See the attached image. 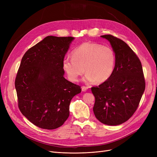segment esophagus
I'll return each instance as SVG.
<instances>
[{"label":"esophagus","instance_id":"obj_1","mask_svg":"<svg viewBox=\"0 0 157 157\" xmlns=\"http://www.w3.org/2000/svg\"><path fill=\"white\" fill-rule=\"evenodd\" d=\"M88 87H86V86H82V92H86V90H88Z\"/></svg>","mask_w":157,"mask_h":157}]
</instances>
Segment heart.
I'll use <instances>...</instances> for the list:
<instances>
[{"label":"heart","instance_id":"obj_1","mask_svg":"<svg viewBox=\"0 0 157 157\" xmlns=\"http://www.w3.org/2000/svg\"><path fill=\"white\" fill-rule=\"evenodd\" d=\"M116 64L115 52L107 46L94 42H84L72 52V57L63 60V68L70 80L77 81L84 71V81L98 83L105 82L111 77ZM85 70H84V68Z\"/></svg>","mask_w":157,"mask_h":157}]
</instances>
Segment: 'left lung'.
<instances>
[{
    "mask_svg": "<svg viewBox=\"0 0 157 157\" xmlns=\"http://www.w3.org/2000/svg\"><path fill=\"white\" fill-rule=\"evenodd\" d=\"M101 36L110 42L116 64L110 78L91 88L95 97L93 111L103 124L119 125L138 107L145 88L143 69L138 57L125 42L111 35Z\"/></svg>",
    "mask_w": 157,
    "mask_h": 157,
    "instance_id": "8db88e82",
    "label": "left lung"
}]
</instances>
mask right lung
<instances>
[{"label": "right lung", "instance_id": "right-lung-1", "mask_svg": "<svg viewBox=\"0 0 157 157\" xmlns=\"http://www.w3.org/2000/svg\"><path fill=\"white\" fill-rule=\"evenodd\" d=\"M74 37L48 36L23 56L15 80L18 107L33 124L54 130L69 116L72 98L81 92L78 85L63 77V60Z\"/></svg>", "mask_w": 157, "mask_h": 157}]
</instances>
